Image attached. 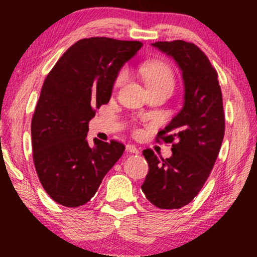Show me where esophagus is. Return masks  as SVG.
Masks as SVG:
<instances>
[{
    "label": "esophagus",
    "instance_id": "1",
    "mask_svg": "<svg viewBox=\"0 0 257 257\" xmlns=\"http://www.w3.org/2000/svg\"><path fill=\"white\" fill-rule=\"evenodd\" d=\"M125 151L128 153H134V155H138V153H139L138 147L134 146V145H131V144H128V145L125 146Z\"/></svg>",
    "mask_w": 257,
    "mask_h": 257
}]
</instances>
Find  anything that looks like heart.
Returning <instances> with one entry per match:
<instances>
[{
  "instance_id": "heart-1",
  "label": "heart",
  "mask_w": 257,
  "mask_h": 257,
  "mask_svg": "<svg viewBox=\"0 0 257 257\" xmlns=\"http://www.w3.org/2000/svg\"><path fill=\"white\" fill-rule=\"evenodd\" d=\"M140 71L150 91L157 89L173 90L174 84H175V77H174V72L169 65L161 63V61H150V63H145L141 66ZM126 78H128L126 70H119L113 82L114 89H118L122 87L125 83Z\"/></svg>"
}]
</instances>
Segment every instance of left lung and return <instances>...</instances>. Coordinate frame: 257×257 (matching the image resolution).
Instances as JSON below:
<instances>
[{
	"label": "left lung",
	"mask_w": 257,
	"mask_h": 257,
	"mask_svg": "<svg viewBox=\"0 0 257 257\" xmlns=\"http://www.w3.org/2000/svg\"><path fill=\"white\" fill-rule=\"evenodd\" d=\"M152 46L175 59L182 71L185 104L156 141L172 144L164 159L144 150L149 163L141 190L159 209H180L192 202L210 175L225 135L222 93L214 69L196 44L176 40Z\"/></svg>",
	"instance_id": "left-lung-1"
}]
</instances>
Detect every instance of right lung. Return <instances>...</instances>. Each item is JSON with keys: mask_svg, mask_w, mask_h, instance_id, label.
Wrapping results in <instances>:
<instances>
[{"mask_svg": "<svg viewBox=\"0 0 257 257\" xmlns=\"http://www.w3.org/2000/svg\"><path fill=\"white\" fill-rule=\"evenodd\" d=\"M143 47L139 41L90 37L72 44L48 73L31 120L32 157L46 192L69 208L96 193L124 151L116 140L87 141L88 122L107 104L119 69Z\"/></svg>", "mask_w": 257, "mask_h": 257, "instance_id": "add662e5", "label": "right lung"}]
</instances>
